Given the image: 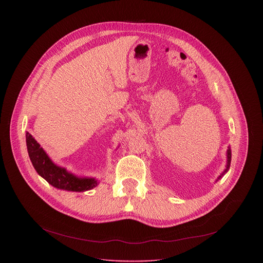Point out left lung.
Returning <instances> with one entry per match:
<instances>
[{
    "label": "left lung",
    "instance_id": "obj_1",
    "mask_svg": "<svg viewBox=\"0 0 263 263\" xmlns=\"http://www.w3.org/2000/svg\"><path fill=\"white\" fill-rule=\"evenodd\" d=\"M230 162H231V150H230V147H229L228 150H227V165H226V170L223 172L222 175H220V176L218 177V179L222 178V176H224V175L228 172V170H229V167H230Z\"/></svg>",
    "mask_w": 263,
    "mask_h": 263
}]
</instances>
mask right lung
Returning <instances> with one entry per match:
<instances>
[{"label": "right lung", "instance_id": "1", "mask_svg": "<svg viewBox=\"0 0 263 263\" xmlns=\"http://www.w3.org/2000/svg\"><path fill=\"white\" fill-rule=\"evenodd\" d=\"M25 137L27 153L34 168L39 176L54 187L71 192H85L99 184L98 180L95 178H81L69 173L64 167L58 166L48 157L46 151L40 147L32 134L26 132Z\"/></svg>", "mask_w": 263, "mask_h": 263}]
</instances>
